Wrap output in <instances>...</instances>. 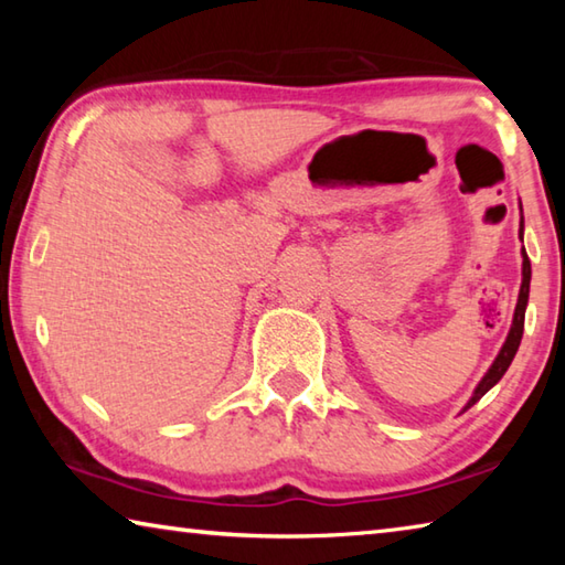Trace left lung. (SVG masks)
<instances>
[{
    "label": "left lung",
    "mask_w": 565,
    "mask_h": 565,
    "mask_svg": "<svg viewBox=\"0 0 565 565\" xmlns=\"http://www.w3.org/2000/svg\"><path fill=\"white\" fill-rule=\"evenodd\" d=\"M519 234H521V242H523V209H521V228H519ZM521 256H523V269H521L523 279H521L519 301H515V311H513V321H511L509 337H505L503 347H501V351H499V356H495L493 363H491V369L486 371L481 381H478V386L473 388V394H471V398H468V404L463 406V411L471 408V406L476 404V401H481L483 394H489V391H491L495 384H499L505 371H509L511 361H513V356H515V351H519V347H521L523 321H525V306H529V289H531V262H529V254H525V248H521Z\"/></svg>",
    "instance_id": "left-lung-1"
}]
</instances>
